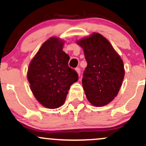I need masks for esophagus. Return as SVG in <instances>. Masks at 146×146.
Wrapping results in <instances>:
<instances>
[{"instance_id":"1","label":"esophagus","mask_w":146,"mask_h":146,"mask_svg":"<svg viewBox=\"0 0 146 146\" xmlns=\"http://www.w3.org/2000/svg\"><path fill=\"white\" fill-rule=\"evenodd\" d=\"M75 71L78 73V74L79 75H80V68H75Z\"/></svg>"}]
</instances>
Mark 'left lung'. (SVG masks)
<instances>
[{
    "mask_svg": "<svg viewBox=\"0 0 146 146\" xmlns=\"http://www.w3.org/2000/svg\"><path fill=\"white\" fill-rule=\"evenodd\" d=\"M83 48L87 66L82 82L87 100L102 107L115 99L125 75L123 60L110 42L99 33H93L77 41Z\"/></svg>",
    "mask_w": 146,
    "mask_h": 146,
    "instance_id": "left-lung-1",
    "label": "left lung"
}]
</instances>
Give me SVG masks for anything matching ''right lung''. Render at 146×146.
I'll use <instances>...</instances> for the list:
<instances>
[{"label":"right lung","instance_id":"obj_1","mask_svg":"<svg viewBox=\"0 0 146 146\" xmlns=\"http://www.w3.org/2000/svg\"><path fill=\"white\" fill-rule=\"evenodd\" d=\"M64 41L51 37L45 41L30 62L27 80L37 101L45 108H58L64 104L68 90L78 80L68 65L69 56L62 48Z\"/></svg>","mask_w":146,"mask_h":146}]
</instances>
